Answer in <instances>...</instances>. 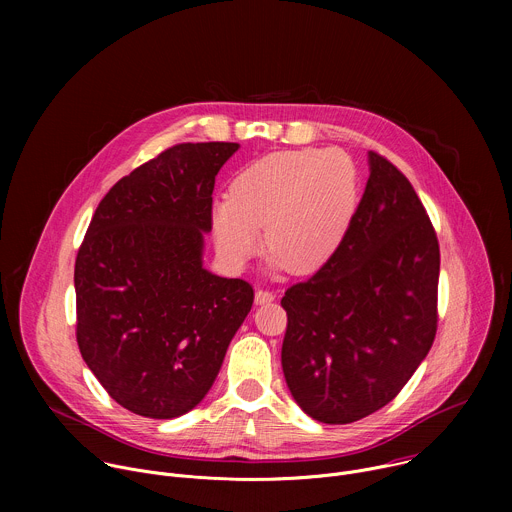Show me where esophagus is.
Masks as SVG:
<instances>
[{"label":"esophagus","instance_id":"1","mask_svg":"<svg viewBox=\"0 0 512 512\" xmlns=\"http://www.w3.org/2000/svg\"><path fill=\"white\" fill-rule=\"evenodd\" d=\"M275 300V294L269 289H257L255 291V304L263 306V304H271Z\"/></svg>","mask_w":512,"mask_h":512}]
</instances>
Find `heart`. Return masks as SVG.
Instances as JSON below:
<instances>
[{"mask_svg":"<svg viewBox=\"0 0 512 512\" xmlns=\"http://www.w3.org/2000/svg\"><path fill=\"white\" fill-rule=\"evenodd\" d=\"M356 206V168L340 150H287L243 168L212 210L218 253L235 267L261 245L275 269L318 271L336 251Z\"/></svg>","mask_w":512,"mask_h":512,"instance_id":"b5f03b06","label":"heart"}]
</instances>
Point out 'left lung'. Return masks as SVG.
Listing matches in <instances>:
<instances>
[{
  "label": "left lung",
  "mask_w": 512,
  "mask_h": 512,
  "mask_svg": "<svg viewBox=\"0 0 512 512\" xmlns=\"http://www.w3.org/2000/svg\"><path fill=\"white\" fill-rule=\"evenodd\" d=\"M371 176L332 257L281 298L285 383L316 421L342 425L393 401L437 330L440 245L411 182L369 152Z\"/></svg>",
  "instance_id": "1"
}]
</instances>
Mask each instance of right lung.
Here are the masks:
<instances>
[{"instance_id": "obj_1", "label": "right lung", "mask_w": 512, "mask_h": 512, "mask_svg": "<svg viewBox=\"0 0 512 512\" xmlns=\"http://www.w3.org/2000/svg\"><path fill=\"white\" fill-rule=\"evenodd\" d=\"M239 143H178L99 202L75 263L77 342L131 413L172 419L212 387L253 287L202 267L214 178Z\"/></svg>"}]
</instances>
